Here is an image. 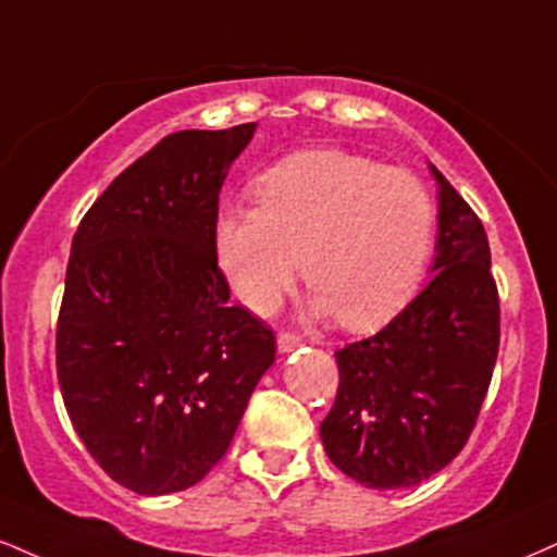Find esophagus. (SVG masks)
I'll return each instance as SVG.
<instances>
[{
    "label": "esophagus",
    "mask_w": 557,
    "mask_h": 557,
    "mask_svg": "<svg viewBox=\"0 0 557 557\" xmlns=\"http://www.w3.org/2000/svg\"><path fill=\"white\" fill-rule=\"evenodd\" d=\"M298 345H300L298 334H293V332H280V334H277V347H280V352L296 350Z\"/></svg>",
    "instance_id": "obj_1"
}]
</instances>
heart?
I'll return each mask as SVG.
<instances>
[{"instance_id":"obj_1","label":"heart","mask_w":557,"mask_h":557,"mask_svg":"<svg viewBox=\"0 0 557 557\" xmlns=\"http://www.w3.org/2000/svg\"><path fill=\"white\" fill-rule=\"evenodd\" d=\"M257 207L214 220V259L236 298L270 313L300 267L311 308L347 330L386 324L423 283L435 205L412 173L345 150H306L253 181Z\"/></svg>"}]
</instances>
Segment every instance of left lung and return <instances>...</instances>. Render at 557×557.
Masks as SVG:
<instances>
[{"label":"left lung","mask_w":557,"mask_h":557,"mask_svg":"<svg viewBox=\"0 0 557 557\" xmlns=\"http://www.w3.org/2000/svg\"><path fill=\"white\" fill-rule=\"evenodd\" d=\"M438 181L433 280L384 330L334 352L337 397L321 441L347 478L373 491L423 482L470 441L500 345L498 287L480 218Z\"/></svg>","instance_id":"8db88e82"}]
</instances>
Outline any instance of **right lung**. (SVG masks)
Here are the masks:
<instances>
[{
    "mask_svg": "<svg viewBox=\"0 0 557 557\" xmlns=\"http://www.w3.org/2000/svg\"><path fill=\"white\" fill-rule=\"evenodd\" d=\"M257 124L173 132L79 220L57 321L66 414L98 467L139 495L197 485L225 457L274 332L214 259L220 186Z\"/></svg>",
    "mask_w": 557,
    "mask_h": 557,
    "instance_id": "1",
    "label": "right lung"
}]
</instances>
